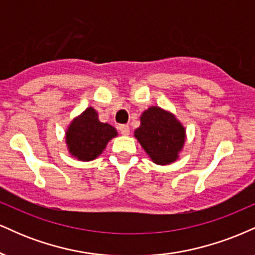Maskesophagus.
<instances>
[{
    "label": "esophagus",
    "instance_id": "1",
    "mask_svg": "<svg viewBox=\"0 0 255 255\" xmlns=\"http://www.w3.org/2000/svg\"><path fill=\"white\" fill-rule=\"evenodd\" d=\"M118 128H119V131H121V133L124 134V136H128V134L130 133V128H128V125H127V124L119 125Z\"/></svg>",
    "mask_w": 255,
    "mask_h": 255
}]
</instances>
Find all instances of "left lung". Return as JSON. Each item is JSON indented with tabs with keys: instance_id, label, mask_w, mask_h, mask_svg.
<instances>
[{
	"instance_id": "obj_1",
	"label": "left lung",
	"mask_w": 255,
	"mask_h": 255,
	"mask_svg": "<svg viewBox=\"0 0 255 255\" xmlns=\"http://www.w3.org/2000/svg\"><path fill=\"white\" fill-rule=\"evenodd\" d=\"M134 137L157 164H168L178 158L185 142V128L174 116L152 106L140 116V127Z\"/></svg>"
}]
</instances>
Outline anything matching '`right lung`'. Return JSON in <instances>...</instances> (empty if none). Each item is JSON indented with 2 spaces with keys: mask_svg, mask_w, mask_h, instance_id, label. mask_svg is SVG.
Masks as SVG:
<instances>
[{
  "mask_svg": "<svg viewBox=\"0 0 255 255\" xmlns=\"http://www.w3.org/2000/svg\"><path fill=\"white\" fill-rule=\"evenodd\" d=\"M116 136V128L107 123L99 122L97 111L88 107L69 127L67 144L73 156L91 161L98 157L109 140Z\"/></svg>",
  "mask_w": 255,
  "mask_h": 255,
  "instance_id": "obj_1",
  "label": "right lung"
}]
</instances>
